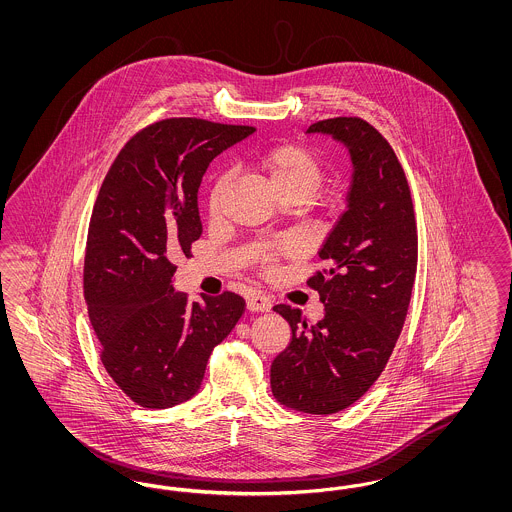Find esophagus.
<instances>
[{"label":"esophagus","instance_id":"34e87169","mask_svg":"<svg viewBox=\"0 0 512 512\" xmlns=\"http://www.w3.org/2000/svg\"><path fill=\"white\" fill-rule=\"evenodd\" d=\"M247 309L251 313H268L272 309V301L268 299L267 295L253 293L247 297Z\"/></svg>","mask_w":512,"mask_h":512}]
</instances>
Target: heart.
Here are the masks:
<instances>
[{
  "label": "heart",
  "mask_w": 512,
  "mask_h": 512,
  "mask_svg": "<svg viewBox=\"0 0 512 512\" xmlns=\"http://www.w3.org/2000/svg\"><path fill=\"white\" fill-rule=\"evenodd\" d=\"M261 167L267 172L274 190L280 195H301L309 197L313 194L322 180V163L317 153L309 147L299 144H282L272 147L261 157ZM230 182V174H220L213 182L211 194H209V209L211 213H219L222 197L226 194ZM293 244H280L272 253L265 257V263L270 265L274 261V255L280 253H292Z\"/></svg>",
  "instance_id": "1"
}]
</instances>
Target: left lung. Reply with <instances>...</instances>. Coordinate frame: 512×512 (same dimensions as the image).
<instances>
[{"label":"left lung","mask_w":512,"mask_h":512,"mask_svg":"<svg viewBox=\"0 0 512 512\" xmlns=\"http://www.w3.org/2000/svg\"><path fill=\"white\" fill-rule=\"evenodd\" d=\"M307 132L349 149L353 180L347 209L318 251L328 268L309 278L324 318L309 326L299 309L274 307L292 340L272 361L270 388L290 409L332 414L363 397L390 359L411 303L418 238L405 172L374 126L338 117Z\"/></svg>","instance_id":"8db88e82"}]
</instances>
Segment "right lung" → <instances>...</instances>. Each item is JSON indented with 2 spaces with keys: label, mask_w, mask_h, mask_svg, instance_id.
Listing matches in <instances>:
<instances>
[{
  "label": "right lung",
  "mask_w": 512,
  "mask_h": 512,
  "mask_svg": "<svg viewBox=\"0 0 512 512\" xmlns=\"http://www.w3.org/2000/svg\"><path fill=\"white\" fill-rule=\"evenodd\" d=\"M253 126L167 119L122 147L88 228L84 297L101 361L134 403L169 409L201 388L215 345L244 315L232 292L190 303L172 259L201 236L197 192L209 163Z\"/></svg>",
  "instance_id": "add662e5"
}]
</instances>
